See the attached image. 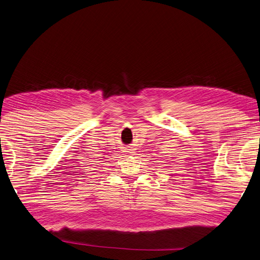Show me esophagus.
Listing matches in <instances>:
<instances>
[{
	"mask_svg": "<svg viewBox=\"0 0 260 260\" xmlns=\"http://www.w3.org/2000/svg\"><path fill=\"white\" fill-rule=\"evenodd\" d=\"M130 148H131V147H123L122 149H123L124 152H130V150H131Z\"/></svg>",
	"mask_w": 260,
	"mask_h": 260,
	"instance_id": "1",
	"label": "esophagus"
}]
</instances>
